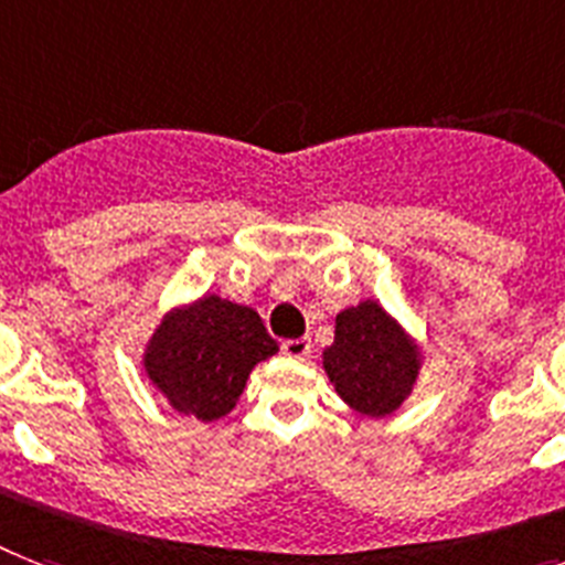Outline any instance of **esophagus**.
Masks as SVG:
<instances>
[{"label": "esophagus", "mask_w": 565, "mask_h": 565, "mask_svg": "<svg viewBox=\"0 0 565 565\" xmlns=\"http://www.w3.org/2000/svg\"><path fill=\"white\" fill-rule=\"evenodd\" d=\"M281 351L284 356H290V360H305V356H310V339H287V342H281Z\"/></svg>", "instance_id": "34e87169"}]
</instances>
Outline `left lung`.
<instances>
[{
    "label": "left lung",
    "instance_id": "left-lung-1",
    "mask_svg": "<svg viewBox=\"0 0 565 565\" xmlns=\"http://www.w3.org/2000/svg\"><path fill=\"white\" fill-rule=\"evenodd\" d=\"M424 365L420 345L386 307L365 298L337 313L322 369L337 394L365 417H386L409 401Z\"/></svg>",
    "mask_w": 565,
    "mask_h": 565
}]
</instances>
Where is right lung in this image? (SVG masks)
Instances as JSON below:
<instances>
[{"instance_id": "right-lung-1", "label": "right lung", "mask_w": 565, "mask_h": 565, "mask_svg": "<svg viewBox=\"0 0 565 565\" xmlns=\"http://www.w3.org/2000/svg\"><path fill=\"white\" fill-rule=\"evenodd\" d=\"M273 354L278 342L252 307L205 292L159 319L141 369L173 412L211 424L235 409L252 369Z\"/></svg>"}]
</instances>
